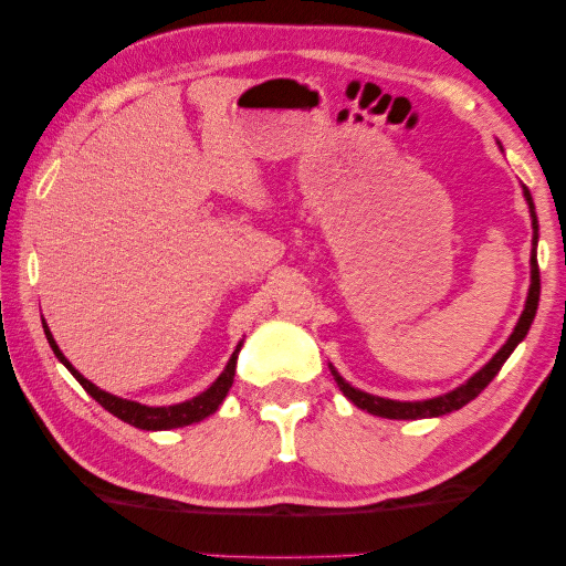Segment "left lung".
Instances as JSON below:
<instances>
[{
	"mask_svg": "<svg viewBox=\"0 0 566 566\" xmlns=\"http://www.w3.org/2000/svg\"><path fill=\"white\" fill-rule=\"evenodd\" d=\"M502 147V145H499ZM524 190V198H526V206H530V216H532V283H530V293H526V303H524V311L522 316H518L516 326L512 331V336L506 338V344L496 350L492 356L489 364L481 366L474 376L469 378L467 384H461L453 388L449 394H441V396H433V398H423V401H394V398H384V396H374V394H366L360 391V388L350 386L344 376L338 374L336 368L331 366V374L336 378V384L344 396L348 398L350 403H356L358 409H364L374 416H381V419H398V421H416V419H437V416H447L451 411H459L461 406H467L469 401H474V398L484 391V388L492 384V378L502 370V366L506 364V358L514 354V348L522 344L526 338V333H530L534 316H536V305H539V291H542V283H539V263H536V243H539V220H536V212H534V200H532V192L526 185H522Z\"/></svg>",
	"mask_w": 566,
	"mask_h": 566,
	"instance_id": "left-lung-1",
	"label": "left lung"
}]
</instances>
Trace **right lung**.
<instances>
[{"label": "right lung", "mask_w": 566, "mask_h": 566, "mask_svg": "<svg viewBox=\"0 0 566 566\" xmlns=\"http://www.w3.org/2000/svg\"><path fill=\"white\" fill-rule=\"evenodd\" d=\"M42 328H44V336H48V344L54 350V356L60 358V364H64V368L70 370V374L77 378L80 386L85 388V391L95 398V401L102 406V409L109 411L113 416H117L119 421H125L129 426H135V429H143V431H168V429H180V426H190V423H198L202 419H208L210 413H216L220 409L222 398L228 396L230 386H233V378H235V364H238V354H240V346H243V340L235 346L233 356H230L228 366L222 368V374L212 381L206 391L188 398V401L182 403H172V406H145V403H137V401H129V398H119L115 394H107L102 391L99 386H95L92 381H87L85 376L80 374L77 368H74L64 354L57 346V340H54L52 331L48 323L42 318Z\"/></svg>", "instance_id": "obj_1"}]
</instances>
